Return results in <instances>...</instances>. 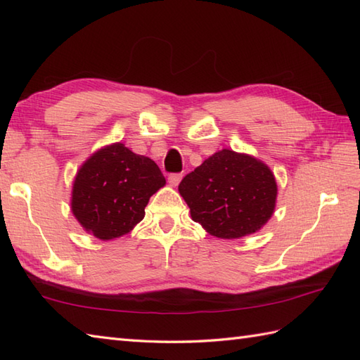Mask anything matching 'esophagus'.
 Segmentation results:
<instances>
[{"mask_svg": "<svg viewBox=\"0 0 360 360\" xmlns=\"http://www.w3.org/2000/svg\"><path fill=\"white\" fill-rule=\"evenodd\" d=\"M181 179H182V174H179V173L170 174V176H168V184H170L172 187H176V186L179 184Z\"/></svg>", "mask_w": 360, "mask_h": 360, "instance_id": "1", "label": "esophagus"}]
</instances>
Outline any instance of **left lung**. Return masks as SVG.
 Returning a JSON list of instances; mask_svg holds the SVG:
<instances>
[{
  "label": "left lung",
  "instance_id": "obj_1",
  "mask_svg": "<svg viewBox=\"0 0 360 360\" xmlns=\"http://www.w3.org/2000/svg\"><path fill=\"white\" fill-rule=\"evenodd\" d=\"M179 195L195 223L217 238L258 232L277 202V181L263 160L223 148L181 181Z\"/></svg>",
  "mask_w": 360,
  "mask_h": 360
}]
</instances>
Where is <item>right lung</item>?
Wrapping results in <instances>:
<instances>
[{
    "label": "right lung",
    "instance_id": "add662e5",
    "mask_svg": "<svg viewBox=\"0 0 360 360\" xmlns=\"http://www.w3.org/2000/svg\"><path fill=\"white\" fill-rule=\"evenodd\" d=\"M165 186L159 167L122 142L94 151L74 178L71 212L86 233L102 241L129 233L150 198Z\"/></svg>",
    "mask_w": 360,
    "mask_h": 360
}]
</instances>
